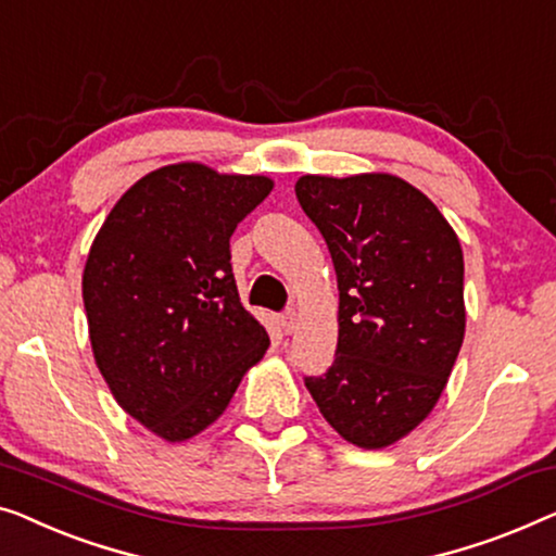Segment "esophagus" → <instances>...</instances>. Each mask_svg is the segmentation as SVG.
Listing matches in <instances>:
<instances>
[{
  "label": "esophagus",
  "instance_id": "obj_1",
  "mask_svg": "<svg viewBox=\"0 0 556 556\" xmlns=\"http://www.w3.org/2000/svg\"><path fill=\"white\" fill-rule=\"evenodd\" d=\"M278 326H280V331H283L286 336H291V333L295 331V326H298L295 311H286V313H280V316H278Z\"/></svg>",
  "mask_w": 556,
  "mask_h": 556
}]
</instances>
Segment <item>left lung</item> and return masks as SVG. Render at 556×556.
I'll list each match as a JSON object with an SVG mask.
<instances>
[{
	"label": "left lung",
	"mask_w": 556,
	"mask_h": 556,
	"mask_svg": "<svg viewBox=\"0 0 556 556\" xmlns=\"http://www.w3.org/2000/svg\"><path fill=\"white\" fill-rule=\"evenodd\" d=\"M295 198L338 278L336 358L305 389L345 441L383 448L431 414L456 364L462 245L439 207L393 175H303Z\"/></svg>",
	"instance_id": "obj_1"
}]
</instances>
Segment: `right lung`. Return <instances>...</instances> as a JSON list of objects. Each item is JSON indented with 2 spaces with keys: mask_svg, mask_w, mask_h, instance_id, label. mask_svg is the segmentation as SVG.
<instances>
[{
  "mask_svg": "<svg viewBox=\"0 0 556 556\" xmlns=\"http://www.w3.org/2000/svg\"><path fill=\"white\" fill-rule=\"evenodd\" d=\"M273 182L167 165L132 185L83 276L90 341L112 396L165 441L211 426L270 338L243 308L230 236Z\"/></svg>",
  "mask_w": 556,
  "mask_h": 556,
  "instance_id": "obj_1",
  "label": "right lung"
}]
</instances>
